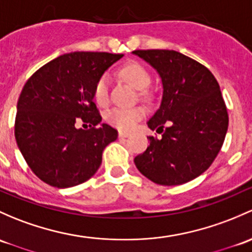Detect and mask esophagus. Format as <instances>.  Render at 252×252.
Instances as JSON below:
<instances>
[{"label": "esophagus", "instance_id": "1", "mask_svg": "<svg viewBox=\"0 0 252 252\" xmlns=\"http://www.w3.org/2000/svg\"><path fill=\"white\" fill-rule=\"evenodd\" d=\"M118 136L119 137H128L129 136V133H126V131H119Z\"/></svg>", "mask_w": 252, "mask_h": 252}]
</instances>
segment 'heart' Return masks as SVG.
<instances>
[{
    "instance_id": "heart-1",
    "label": "heart",
    "mask_w": 252,
    "mask_h": 252,
    "mask_svg": "<svg viewBox=\"0 0 252 252\" xmlns=\"http://www.w3.org/2000/svg\"><path fill=\"white\" fill-rule=\"evenodd\" d=\"M121 75L137 89H145L151 83L150 73L139 63H129L124 65L121 68ZM93 97L97 105H107L110 97V77L107 73H104L96 79L93 88ZM144 116L145 110L140 106L115 107L106 113V121L121 130H130Z\"/></svg>"
}]
</instances>
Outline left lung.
Returning a JSON list of instances; mask_svg holds the SVG:
<instances>
[{
    "label": "left lung",
    "mask_w": 252,
    "mask_h": 252,
    "mask_svg": "<svg viewBox=\"0 0 252 252\" xmlns=\"http://www.w3.org/2000/svg\"><path fill=\"white\" fill-rule=\"evenodd\" d=\"M159 73L160 107L148 121L161 139L135 157L142 175L163 186L186 184L203 174L219 155L228 113L219 82L208 67L175 50H134Z\"/></svg>",
    "instance_id": "1"
}]
</instances>
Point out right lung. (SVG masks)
<instances>
[{"instance_id":"obj_1","label":"right lung","mask_w":252,"mask_h":252,"mask_svg":"<svg viewBox=\"0 0 252 252\" xmlns=\"http://www.w3.org/2000/svg\"><path fill=\"white\" fill-rule=\"evenodd\" d=\"M123 54L75 52L47 63L28 79L17 105L14 135L38 179L58 189L83 184L97 171L118 131L101 124L93 101L96 79ZM77 123L89 125L78 129Z\"/></svg>"}]
</instances>
